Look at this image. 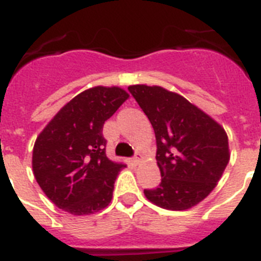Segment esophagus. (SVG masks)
<instances>
[{"label":"esophagus","instance_id":"34e87169","mask_svg":"<svg viewBox=\"0 0 261 261\" xmlns=\"http://www.w3.org/2000/svg\"><path fill=\"white\" fill-rule=\"evenodd\" d=\"M133 160H134V163H135V164H140V163L143 162V156L140 155V153H137V155L133 158Z\"/></svg>","mask_w":261,"mask_h":261}]
</instances>
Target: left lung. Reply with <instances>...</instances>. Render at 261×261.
Wrapping results in <instances>:
<instances>
[{"label": "left lung", "instance_id": "left-lung-1", "mask_svg": "<svg viewBox=\"0 0 261 261\" xmlns=\"http://www.w3.org/2000/svg\"><path fill=\"white\" fill-rule=\"evenodd\" d=\"M152 124L162 182L144 189L163 209L187 210L209 196L230 160L227 134L221 124L187 98L162 87L131 85Z\"/></svg>", "mask_w": 261, "mask_h": 261}]
</instances>
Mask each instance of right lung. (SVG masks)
Here are the masks:
<instances>
[{
    "label": "right lung",
    "mask_w": 261,
    "mask_h": 261,
    "mask_svg": "<svg viewBox=\"0 0 261 261\" xmlns=\"http://www.w3.org/2000/svg\"><path fill=\"white\" fill-rule=\"evenodd\" d=\"M127 98L128 93L118 87L84 90L36 138L34 176L44 194L64 212L93 214L112 201L115 178L126 165L108 159L102 128Z\"/></svg>",
    "instance_id": "obj_1"
}]
</instances>
